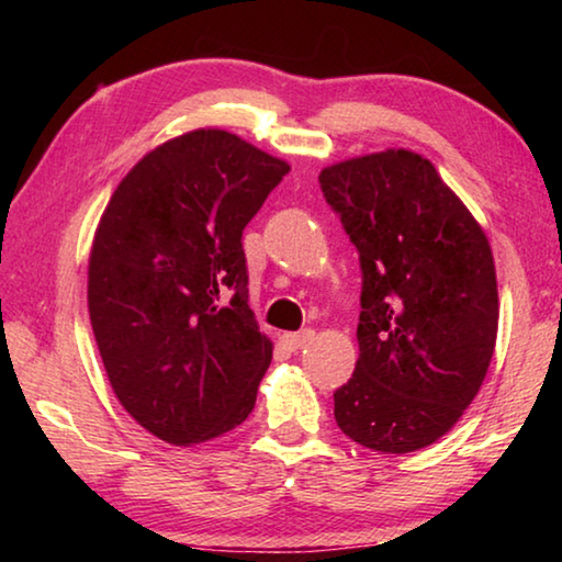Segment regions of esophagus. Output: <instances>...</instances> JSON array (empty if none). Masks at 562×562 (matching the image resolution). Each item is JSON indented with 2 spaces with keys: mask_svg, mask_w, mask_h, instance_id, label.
<instances>
[{
  "mask_svg": "<svg viewBox=\"0 0 562 562\" xmlns=\"http://www.w3.org/2000/svg\"><path fill=\"white\" fill-rule=\"evenodd\" d=\"M282 345L288 349H302L304 345H310L315 339V331L312 329H302V331H290V335H282Z\"/></svg>",
  "mask_w": 562,
  "mask_h": 562,
  "instance_id": "esophagus-1",
  "label": "esophagus"
}]
</instances>
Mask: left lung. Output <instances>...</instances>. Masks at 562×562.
Masks as SVG:
<instances>
[{
    "mask_svg": "<svg viewBox=\"0 0 562 562\" xmlns=\"http://www.w3.org/2000/svg\"><path fill=\"white\" fill-rule=\"evenodd\" d=\"M361 265L359 359L335 392L337 426L382 453L449 434L491 367L498 282L481 223L408 148L322 168Z\"/></svg>",
    "mask_w": 562,
    "mask_h": 562,
    "instance_id": "obj_1",
    "label": "left lung"
}]
</instances>
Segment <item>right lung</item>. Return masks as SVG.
I'll use <instances>...</instances> for the list:
<instances>
[{
	"label": "right lung",
	"instance_id": "obj_1",
	"mask_svg": "<svg viewBox=\"0 0 562 562\" xmlns=\"http://www.w3.org/2000/svg\"><path fill=\"white\" fill-rule=\"evenodd\" d=\"M290 170L223 128H195L133 166L89 255V317L121 406L173 446L233 431L272 361L247 304L243 231Z\"/></svg>",
	"mask_w": 562,
	"mask_h": 562
}]
</instances>
